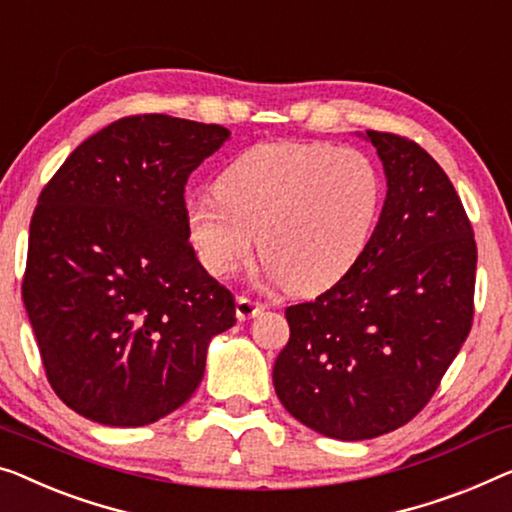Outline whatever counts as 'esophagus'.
Wrapping results in <instances>:
<instances>
[{
    "instance_id": "esophagus-1",
    "label": "esophagus",
    "mask_w": 512,
    "mask_h": 512,
    "mask_svg": "<svg viewBox=\"0 0 512 512\" xmlns=\"http://www.w3.org/2000/svg\"><path fill=\"white\" fill-rule=\"evenodd\" d=\"M264 310H266L264 303L250 301V299H246V296H239V299H236V319H239V322L259 317Z\"/></svg>"
}]
</instances>
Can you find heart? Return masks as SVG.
<instances>
[{
	"label": "heart",
	"mask_w": 512,
	"mask_h": 512,
	"mask_svg": "<svg viewBox=\"0 0 512 512\" xmlns=\"http://www.w3.org/2000/svg\"><path fill=\"white\" fill-rule=\"evenodd\" d=\"M216 195L188 202L197 257L225 278L259 257L289 292L333 287L375 236L384 179L368 154L326 142H266L220 172Z\"/></svg>",
	"instance_id": "b5f03b06"
}]
</instances>
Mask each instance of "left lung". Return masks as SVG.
I'll return each instance as SVG.
<instances>
[{"instance_id":"obj_1","label":"left lung","mask_w":512,"mask_h":512,"mask_svg":"<svg viewBox=\"0 0 512 512\" xmlns=\"http://www.w3.org/2000/svg\"><path fill=\"white\" fill-rule=\"evenodd\" d=\"M377 149L386 200L370 248L345 278L285 310L273 386L289 414L340 441L398 430L437 391L474 319L476 241L451 179L393 133Z\"/></svg>"}]
</instances>
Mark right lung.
<instances>
[{"mask_svg":"<svg viewBox=\"0 0 512 512\" xmlns=\"http://www.w3.org/2000/svg\"><path fill=\"white\" fill-rule=\"evenodd\" d=\"M230 131L140 114L105 126L38 197L22 280L50 386L89 421L140 427L200 386L234 296L188 243L183 188Z\"/></svg>","mask_w":512,"mask_h":512,"instance_id":"add662e5","label":"right lung"}]
</instances>
